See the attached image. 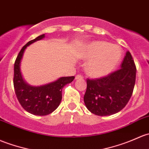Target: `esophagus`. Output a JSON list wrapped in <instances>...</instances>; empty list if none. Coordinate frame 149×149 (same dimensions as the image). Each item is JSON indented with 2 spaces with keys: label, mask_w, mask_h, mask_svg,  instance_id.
I'll list each match as a JSON object with an SVG mask.
<instances>
[{
  "label": "esophagus",
  "mask_w": 149,
  "mask_h": 149,
  "mask_svg": "<svg viewBox=\"0 0 149 149\" xmlns=\"http://www.w3.org/2000/svg\"><path fill=\"white\" fill-rule=\"evenodd\" d=\"M82 78L83 76L80 74H78L76 76V79H82Z\"/></svg>",
  "instance_id": "esophagus-1"
}]
</instances>
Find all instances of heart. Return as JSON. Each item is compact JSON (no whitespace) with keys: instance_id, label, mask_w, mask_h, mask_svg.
Instances as JSON below:
<instances>
[{"instance_id":"1","label":"heart","mask_w":149,"mask_h":149,"mask_svg":"<svg viewBox=\"0 0 149 149\" xmlns=\"http://www.w3.org/2000/svg\"><path fill=\"white\" fill-rule=\"evenodd\" d=\"M122 56L119 46L104 41H93L84 47L81 57L87 60L85 70L94 78L107 76L117 67Z\"/></svg>"}]
</instances>
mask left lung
<instances>
[{"label":"left lung","instance_id":"1","mask_svg":"<svg viewBox=\"0 0 149 149\" xmlns=\"http://www.w3.org/2000/svg\"><path fill=\"white\" fill-rule=\"evenodd\" d=\"M136 73L134 59L127 51L120 69L100 79H88L84 100L89 111L106 116L122 110L132 95Z\"/></svg>","mask_w":149,"mask_h":149}]
</instances>
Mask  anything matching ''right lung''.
Returning a JSON list of instances; mask_svg holds the SVG:
<instances>
[{
    "mask_svg": "<svg viewBox=\"0 0 149 149\" xmlns=\"http://www.w3.org/2000/svg\"><path fill=\"white\" fill-rule=\"evenodd\" d=\"M43 38L45 34L28 42L22 48L14 64L13 86L17 98L26 111L36 116H46L54 111L61 101L63 88L75 79L74 76L61 77L40 86H30L24 81L21 71V63L25 50L29 45Z\"/></svg>",
    "mask_w": 149,
    "mask_h": 149,
    "instance_id": "obj_1",
    "label": "right lung"
}]
</instances>
